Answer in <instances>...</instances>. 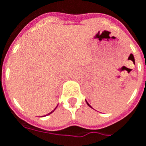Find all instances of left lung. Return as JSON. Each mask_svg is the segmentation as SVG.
<instances>
[{
  "label": "left lung",
  "instance_id": "8db88e82",
  "mask_svg": "<svg viewBox=\"0 0 146 146\" xmlns=\"http://www.w3.org/2000/svg\"><path fill=\"white\" fill-rule=\"evenodd\" d=\"M86 104H87V105H89V106H90V107H92V106H91V105H89V104H88V103H87V101H86Z\"/></svg>",
  "mask_w": 146,
  "mask_h": 146
}]
</instances>
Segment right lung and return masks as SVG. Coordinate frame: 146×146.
I'll return each mask as SVG.
<instances>
[{
  "instance_id": "right-lung-1",
  "label": "right lung",
  "mask_w": 146,
  "mask_h": 146,
  "mask_svg": "<svg viewBox=\"0 0 146 146\" xmlns=\"http://www.w3.org/2000/svg\"><path fill=\"white\" fill-rule=\"evenodd\" d=\"M55 109H56V108H55ZM55 109H54V110H55ZM54 110H53V111H51V112H50V113H52V112H54ZM50 113H48V114H50Z\"/></svg>"
}]
</instances>
